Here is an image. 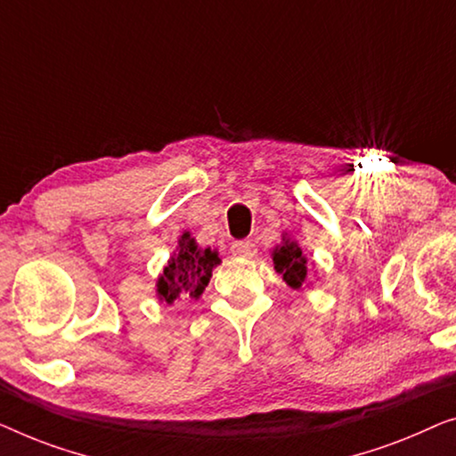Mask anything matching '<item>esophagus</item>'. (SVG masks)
Returning a JSON list of instances; mask_svg holds the SVG:
<instances>
[{"label": "esophagus", "instance_id": "obj_1", "mask_svg": "<svg viewBox=\"0 0 456 456\" xmlns=\"http://www.w3.org/2000/svg\"><path fill=\"white\" fill-rule=\"evenodd\" d=\"M231 252L233 256H240V258H252L258 252V248H256L254 241L249 240H243V241H235L233 246H231Z\"/></svg>", "mask_w": 456, "mask_h": 456}]
</instances>
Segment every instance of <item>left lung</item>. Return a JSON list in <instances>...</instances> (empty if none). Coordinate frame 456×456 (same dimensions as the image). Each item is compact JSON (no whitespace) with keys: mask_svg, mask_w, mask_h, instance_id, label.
<instances>
[{"mask_svg":"<svg viewBox=\"0 0 456 456\" xmlns=\"http://www.w3.org/2000/svg\"><path fill=\"white\" fill-rule=\"evenodd\" d=\"M273 262L274 271L283 274V281L291 289H301V285H304L307 277V258L301 252L297 241H293L285 233L283 241L273 249Z\"/></svg>","mask_w":456,"mask_h":456,"instance_id":"1","label":"left lung"}]
</instances>
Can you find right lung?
Returning a JSON list of instances; mask_svg holds the SVG:
<instances>
[{"mask_svg": "<svg viewBox=\"0 0 456 456\" xmlns=\"http://www.w3.org/2000/svg\"><path fill=\"white\" fill-rule=\"evenodd\" d=\"M216 265H221L219 254L210 248H198L194 237L185 231L177 241V252H173L157 281L159 299L169 305L185 297L198 299L207 289Z\"/></svg>", "mask_w": 456, "mask_h": 456, "instance_id": "right-lung-1", "label": "right lung"}]
</instances>
